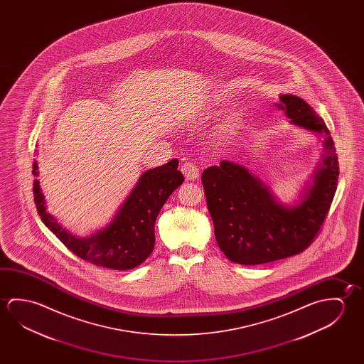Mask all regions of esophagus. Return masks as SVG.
I'll list each match as a JSON object with an SVG mask.
<instances>
[{
  "mask_svg": "<svg viewBox=\"0 0 364 364\" xmlns=\"http://www.w3.org/2000/svg\"><path fill=\"white\" fill-rule=\"evenodd\" d=\"M181 171L184 173L185 179L193 181V180L199 178V168H198L197 164L194 162H185L181 166Z\"/></svg>",
  "mask_w": 364,
  "mask_h": 364,
  "instance_id": "34e87169",
  "label": "esophagus"
}]
</instances>
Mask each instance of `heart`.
I'll list each match as a JSON object with an SVG mask.
<instances>
[{"label": "heart", "instance_id": "1", "mask_svg": "<svg viewBox=\"0 0 364 364\" xmlns=\"http://www.w3.org/2000/svg\"><path fill=\"white\" fill-rule=\"evenodd\" d=\"M237 122H239V119H237V118H233V119L230 120V123H228V125H227L226 127V131H231L233 127L237 124Z\"/></svg>", "mask_w": 364, "mask_h": 364}]
</instances>
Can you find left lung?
Returning <instances> with one entry per match:
<instances>
[{"label": "left lung", "mask_w": 364, "mask_h": 364, "mask_svg": "<svg viewBox=\"0 0 364 364\" xmlns=\"http://www.w3.org/2000/svg\"><path fill=\"white\" fill-rule=\"evenodd\" d=\"M277 107L293 125L323 136L322 162L301 200L284 205L262 180L235 162L222 161L202 173L217 244L231 262L257 265L297 255L315 240L336 191L339 162L321 117L304 99L280 95Z\"/></svg>", "instance_id": "8db88e82"}]
</instances>
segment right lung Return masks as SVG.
<instances>
[{"label": "right lung", "mask_w": 364, "mask_h": 364, "mask_svg": "<svg viewBox=\"0 0 364 364\" xmlns=\"http://www.w3.org/2000/svg\"><path fill=\"white\" fill-rule=\"evenodd\" d=\"M178 165L179 161L173 159L144 173L113 220L89 237L72 235L49 215L36 179L33 185L34 202L43 223L75 255L102 268L129 270L141 265L155 247V222L159 212L167 198L184 183ZM33 175L38 176L36 161L33 164Z\"/></svg>", "instance_id": "1"}]
</instances>
